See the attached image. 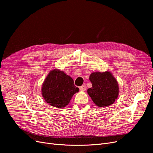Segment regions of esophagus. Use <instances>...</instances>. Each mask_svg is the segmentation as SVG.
<instances>
[{"label": "esophagus", "mask_w": 153, "mask_h": 153, "mask_svg": "<svg viewBox=\"0 0 153 153\" xmlns=\"http://www.w3.org/2000/svg\"><path fill=\"white\" fill-rule=\"evenodd\" d=\"M79 89L81 91H85L86 90V86L84 85L79 87Z\"/></svg>", "instance_id": "esophagus-1"}]
</instances>
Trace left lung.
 <instances>
[{"mask_svg": "<svg viewBox=\"0 0 153 153\" xmlns=\"http://www.w3.org/2000/svg\"><path fill=\"white\" fill-rule=\"evenodd\" d=\"M89 80L92 86L87 89V93L96 105L99 107L109 106L117 99L118 83L111 72H92Z\"/></svg>", "mask_w": 153, "mask_h": 153, "instance_id": "8db88e82", "label": "left lung"}]
</instances>
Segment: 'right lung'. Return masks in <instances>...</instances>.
Returning a JSON list of instances; mask_svg holds the SVG:
<instances>
[{
  "label": "right lung",
  "instance_id": "right-lung-1",
  "mask_svg": "<svg viewBox=\"0 0 153 153\" xmlns=\"http://www.w3.org/2000/svg\"><path fill=\"white\" fill-rule=\"evenodd\" d=\"M79 89L71 77L57 69L51 71L43 83L42 94L44 100L52 107L62 108L68 105L72 96Z\"/></svg>",
  "mask_w": 153,
  "mask_h": 153
}]
</instances>
